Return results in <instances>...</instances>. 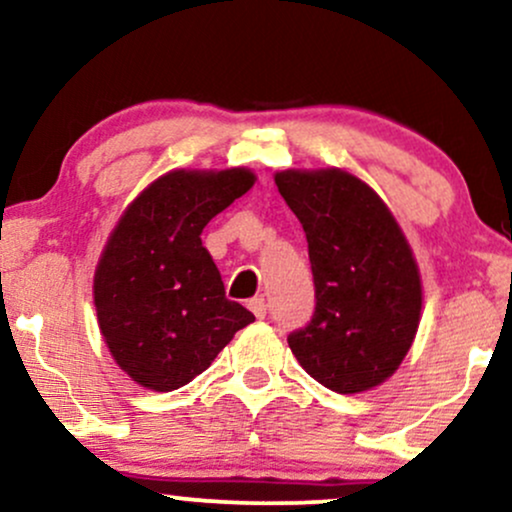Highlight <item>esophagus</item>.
Listing matches in <instances>:
<instances>
[{"label": "esophagus", "instance_id": "34e87169", "mask_svg": "<svg viewBox=\"0 0 512 512\" xmlns=\"http://www.w3.org/2000/svg\"><path fill=\"white\" fill-rule=\"evenodd\" d=\"M248 307H250L252 315H255L257 319L267 317V300H264V295H255V298L248 300Z\"/></svg>", "mask_w": 512, "mask_h": 512}]
</instances>
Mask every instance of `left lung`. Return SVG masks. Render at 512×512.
Masks as SVG:
<instances>
[{
	"label": "left lung",
	"mask_w": 512,
	"mask_h": 512,
	"mask_svg": "<svg viewBox=\"0 0 512 512\" xmlns=\"http://www.w3.org/2000/svg\"><path fill=\"white\" fill-rule=\"evenodd\" d=\"M274 181L303 224L315 281V312L288 346L326 389H372L396 372L420 324L408 240L379 195L346 171H281Z\"/></svg>",
	"instance_id": "8db88e82"
}]
</instances>
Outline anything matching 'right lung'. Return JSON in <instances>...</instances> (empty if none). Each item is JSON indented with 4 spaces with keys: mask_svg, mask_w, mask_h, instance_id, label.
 I'll return each mask as SVG.
<instances>
[{
    "mask_svg": "<svg viewBox=\"0 0 512 512\" xmlns=\"http://www.w3.org/2000/svg\"><path fill=\"white\" fill-rule=\"evenodd\" d=\"M255 183L248 169L171 171L133 200L95 272V307L116 365L174 391L212 365L255 315L226 298L200 233Z\"/></svg>",
    "mask_w": 512,
    "mask_h": 512,
    "instance_id": "right-lung-1",
    "label": "right lung"
}]
</instances>
